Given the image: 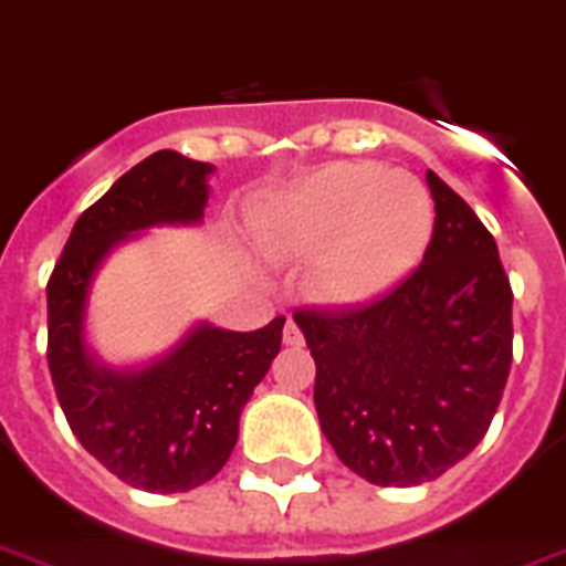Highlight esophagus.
I'll use <instances>...</instances> for the list:
<instances>
[{
  "label": "esophagus",
  "mask_w": 566,
  "mask_h": 566,
  "mask_svg": "<svg viewBox=\"0 0 566 566\" xmlns=\"http://www.w3.org/2000/svg\"><path fill=\"white\" fill-rule=\"evenodd\" d=\"M282 339H284V346L298 348V346H302V343H305V334H302V328H298V325L293 323V319H287V323H284Z\"/></svg>",
  "instance_id": "obj_1"
}]
</instances>
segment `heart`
I'll return each mask as SVG.
<instances>
[{"label": "heart", "instance_id": "obj_1", "mask_svg": "<svg viewBox=\"0 0 566 566\" xmlns=\"http://www.w3.org/2000/svg\"><path fill=\"white\" fill-rule=\"evenodd\" d=\"M433 232V200L412 174L331 165L293 191L264 227L275 259H311L328 302L360 305L398 284Z\"/></svg>", "mask_w": 566, "mask_h": 566}]
</instances>
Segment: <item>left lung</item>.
<instances>
[{
    "instance_id": "left-lung-1",
    "label": "left lung",
    "mask_w": 566,
    "mask_h": 566,
    "mask_svg": "<svg viewBox=\"0 0 566 566\" xmlns=\"http://www.w3.org/2000/svg\"><path fill=\"white\" fill-rule=\"evenodd\" d=\"M433 238L384 296L298 307L314 403L343 465L371 485H421L465 459L512 369V284L474 209L433 171Z\"/></svg>"
}]
</instances>
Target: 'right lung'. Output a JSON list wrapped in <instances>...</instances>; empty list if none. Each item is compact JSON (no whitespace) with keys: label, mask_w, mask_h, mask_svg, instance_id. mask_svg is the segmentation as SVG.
<instances>
[{"label":"right lung","mask_w":566,"mask_h":566,"mask_svg":"<svg viewBox=\"0 0 566 566\" xmlns=\"http://www.w3.org/2000/svg\"><path fill=\"white\" fill-rule=\"evenodd\" d=\"M211 165L156 150L77 218L45 284L49 371L77 442L133 489H197L227 465L238 418L282 348L284 316L259 331L197 325L148 369L113 371L86 355L84 307L116 243L156 223L203 218Z\"/></svg>","instance_id":"obj_1"}]
</instances>
